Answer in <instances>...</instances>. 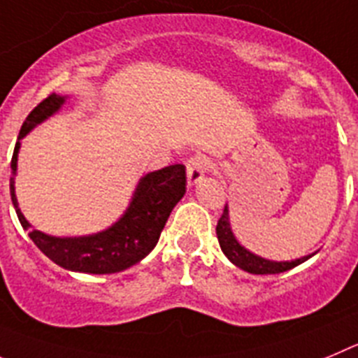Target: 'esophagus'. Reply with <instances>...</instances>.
Listing matches in <instances>:
<instances>
[{
    "instance_id": "esophagus-1",
    "label": "esophagus",
    "mask_w": 358,
    "mask_h": 358,
    "mask_svg": "<svg viewBox=\"0 0 358 358\" xmlns=\"http://www.w3.org/2000/svg\"><path fill=\"white\" fill-rule=\"evenodd\" d=\"M205 173H207V162L201 155H194L187 160V182H189V185L192 187L201 182Z\"/></svg>"
}]
</instances>
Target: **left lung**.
Returning <instances> with one entry per match:
<instances>
[{
	"label": "left lung",
	"mask_w": 358,
	"mask_h": 358,
	"mask_svg": "<svg viewBox=\"0 0 358 358\" xmlns=\"http://www.w3.org/2000/svg\"><path fill=\"white\" fill-rule=\"evenodd\" d=\"M215 234H217L219 246H221L224 255L228 257V260H230L231 264H235L237 267H241L243 271L251 273V275H276V273L289 271V269L299 266V264L305 262V260H308L314 255V253H312V255L301 257V259L291 260V262H289V260H285V262H275V260L262 259V257L251 253V251H248L239 241L235 239V235L230 227V217H228L227 205H224L223 215H221L217 221Z\"/></svg>",
	"instance_id": "1"
}]
</instances>
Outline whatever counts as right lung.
<instances>
[{
  "instance_id": "right-lung-1",
  "label": "right lung",
  "mask_w": 358,
  "mask_h": 358,
  "mask_svg": "<svg viewBox=\"0 0 358 358\" xmlns=\"http://www.w3.org/2000/svg\"><path fill=\"white\" fill-rule=\"evenodd\" d=\"M64 103L66 98L53 92L38 103L22 123L10 162V196L15 214L35 246L57 266L69 271L91 273V275H110V273L124 271L134 264L141 262L159 243L167 217L185 194V166L175 164L143 176L135 187L124 214L107 230L83 235V237H55L35 230L22 215L15 198L14 183L19 148H21L19 141L27 137L37 124L57 114Z\"/></svg>"
}]
</instances>
